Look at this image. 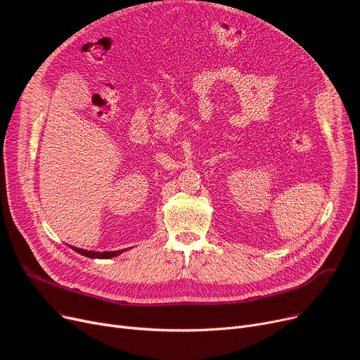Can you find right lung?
<instances>
[{
  "instance_id": "add662e5",
  "label": "right lung",
  "mask_w": 360,
  "mask_h": 360,
  "mask_svg": "<svg viewBox=\"0 0 360 360\" xmlns=\"http://www.w3.org/2000/svg\"><path fill=\"white\" fill-rule=\"evenodd\" d=\"M74 251H77L79 254H82V255H86V257H89V258H112V257H115V255H118L120 252H122V251H109V252H93V251H84V250H79V248H72Z\"/></svg>"
}]
</instances>
